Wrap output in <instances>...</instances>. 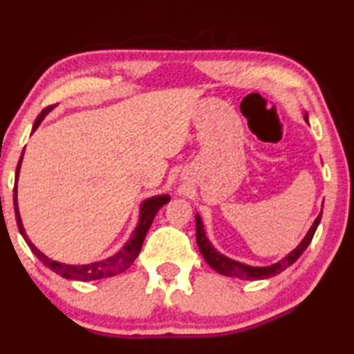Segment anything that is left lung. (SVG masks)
I'll return each instance as SVG.
<instances>
[{"label":"left lung","instance_id":"1","mask_svg":"<svg viewBox=\"0 0 354 354\" xmlns=\"http://www.w3.org/2000/svg\"><path fill=\"white\" fill-rule=\"evenodd\" d=\"M304 120L308 122V115H304ZM321 216L322 212L316 217V221L313 222L311 229L308 230V234L304 239L301 240L297 248H295L292 253H288L285 258H282L277 263L270 264V266H264V268H259V266H248L245 263H240V261L230 259L227 258L225 254H221L214 246L211 245V241L207 240L206 232H205V225H203V221L200 214L195 216L196 219V243L198 248H200L203 258L206 259V263L211 266L216 272H219L222 275H227V277H236V279H243V280H263V279H269L274 277L290 268L295 261H297L299 256L303 254V251L308 248V245L311 243L314 234H316V229L321 222Z\"/></svg>","mask_w":354,"mask_h":354}]
</instances>
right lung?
<instances>
[{
	"label": "right lung",
	"instance_id": "add662e5",
	"mask_svg": "<svg viewBox=\"0 0 354 354\" xmlns=\"http://www.w3.org/2000/svg\"><path fill=\"white\" fill-rule=\"evenodd\" d=\"M53 108H55V106H50V108L41 111L35 122H33L32 133L35 132V130L38 129V125H40L41 120L46 118V114L50 113V111H53ZM22 158H24V151L21 154V159H19V164L16 169V185H14V211H16V221H17L19 232H21L24 240L27 241L28 248L32 250V253L35 254L37 258L46 266V268H50L53 272L59 274L61 277H64V279L88 282V280H100V279L113 277V275H118L120 272H124L125 269H129L130 266L133 264V261L137 259V256L140 254L143 240H145V236H147V232L149 230V227H151V224H153L154 216L158 214V211L161 209L166 203L171 201V196L169 195H158V196L147 198V200L142 203V206H140L138 224H137V227H135V230L132 232V235H130L129 241L118 251V253L109 256V258L95 261V263H90V264L59 263V261L50 259L46 254H43L41 251L38 250L30 240H28L26 229H24V225H22L21 212H19V205H17V178H19V172H21Z\"/></svg>",
	"mask_w": 354,
	"mask_h": 354
}]
</instances>
